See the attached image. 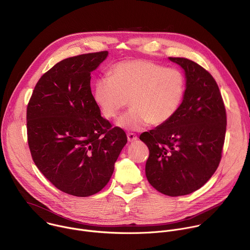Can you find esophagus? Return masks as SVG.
Here are the masks:
<instances>
[{"instance_id": "1", "label": "esophagus", "mask_w": 250, "mask_h": 250, "mask_svg": "<svg viewBox=\"0 0 250 250\" xmlns=\"http://www.w3.org/2000/svg\"><path fill=\"white\" fill-rule=\"evenodd\" d=\"M126 135H127V140H128V141H130V142H132V141H135V140L137 139V136H136L134 133H131V132H129V133H127Z\"/></svg>"}]
</instances>
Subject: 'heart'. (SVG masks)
Returning a JSON list of instances; mask_svg holds the SVG:
<instances>
[{
	"label": "heart",
	"instance_id": "b5f03b06",
	"mask_svg": "<svg viewBox=\"0 0 250 250\" xmlns=\"http://www.w3.org/2000/svg\"><path fill=\"white\" fill-rule=\"evenodd\" d=\"M111 77L101 76L93 85V99L102 115L116 118L129 99L130 110L116 125L126 130H141L150 123L169 122L183 102L186 82L181 71L165 68L150 60L122 61L111 69Z\"/></svg>",
	"mask_w": 250,
	"mask_h": 250
}]
</instances>
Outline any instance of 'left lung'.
I'll list each match as a JSON object with an SVG mask.
<instances>
[{"instance_id": "1", "label": "left lung", "mask_w": 250, "mask_h": 250, "mask_svg": "<svg viewBox=\"0 0 250 250\" xmlns=\"http://www.w3.org/2000/svg\"><path fill=\"white\" fill-rule=\"evenodd\" d=\"M185 73L186 89L176 115L141 133L149 157L146 175L158 192L184 196L204 186L216 172L227 129V114L217 82L196 62L169 57Z\"/></svg>"}]
</instances>
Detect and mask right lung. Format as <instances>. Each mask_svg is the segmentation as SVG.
I'll list each match as a JSON object with an SVG mask.
<instances>
[{
	"instance_id": "obj_1",
	"label": "right lung",
	"mask_w": 250,
	"mask_h": 250,
	"mask_svg": "<svg viewBox=\"0 0 250 250\" xmlns=\"http://www.w3.org/2000/svg\"><path fill=\"white\" fill-rule=\"evenodd\" d=\"M109 55L87 53L56 63L34 87L26 110L27 140L40 171L60 191L88 197L110 181L125 132L101 117L91 72Z\"/></svg>"
}]
</instances>
